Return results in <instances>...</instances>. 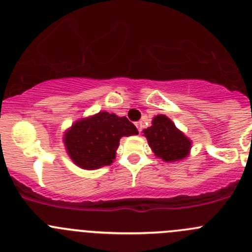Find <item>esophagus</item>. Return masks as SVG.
Listing matches in <instances>:
<instances>
[{"label":"esophagus","instance_id":"1","mask_svg":"<svg viewBox=\"0 0 252 252\" xmlns=\"http://www.w3.org/2000/svg\"><path fill=\"white\" fill-rule=\"evenodd\" d=\"M135 126H137L138 131H139V133H142V130H143V124H142V122H137V123H135Z\"/></svg>","mask_w":252,"mask_h":252}]
</instances>
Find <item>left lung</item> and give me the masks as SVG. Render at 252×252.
I'll use <instances>...</instances> for the list:
<instances>
[{
    "mask_svg": "<svg viewBox=\"0 0 252 252\" xmlns=\"http://www.w3.org/2000/svg\"><path fill=\"white\" fill-rule=\"evenodd\" d=\"M144 135L155 155L164 161L184 159L191 148L190 140L165 115H157L153 119L152 126L144 129Z\"/></svg>",
    "mask_w": 252,
    "mask_h": 252,
    "instance_id": "left-lung-1",
    "label": "left lung"
}]
</instances>
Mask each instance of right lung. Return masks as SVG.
Instances as JSON below:
<instances>
[{
  "mask_svg": "<svg viewBox=\"0 0 252 252\" xmlns=\"http://www.w3.org/2000/svg\"><path fill=\"white\" fill-rule=\"evenodd\" d=\"M134 134L138 129L128 118L100 112L73 124L64 135V144L77 165L93 170L113 163L119 139Z\"/></svg>",
  "mask_w": 252,
  "mask_h": 252,
  "instance_id": "obj_1",
  "label": "right lung"
}]
</instances>
